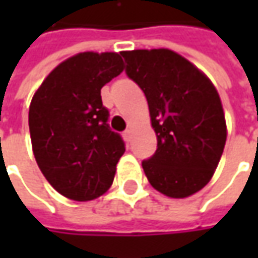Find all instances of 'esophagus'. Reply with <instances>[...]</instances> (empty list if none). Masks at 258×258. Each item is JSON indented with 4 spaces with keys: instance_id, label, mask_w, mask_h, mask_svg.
I'll use <instances>...</instances> for the list:
<instances>
[{
    "instance_id": "esophagus-1",
    "label": "esophagus",
    "mask_w": 258,
    "mask_h": 258,
    "mask_svg": "<svg viewBox=\"0 0 258 258\" xmlns=\"http://www.w3.org/2000/svg\"><path fill=\"white\" fill-rule=\"evenodd\" d=\"M123 138L126 141H131L132 139V131L131 129H127V131H124L123 132Z\"/></svg>"
}]
</instances>
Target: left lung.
<instances>
[{"mask_svg": "<svg viewBox=\"0 0 258 258\" xmlns=\"http://www.w3.org/2000/svg\"><path fill=\"white\" fill-rule=\"evenodd\" d=\"M126 75L146 96L158 148L142 161L156 191L185 198L203 189L223 155L227 126L211 80L168 48L120 53Z\"/></svg>", "mask_w": 258, "mask_h": 258, "instance_id": "1", "label": "left lung"}]
</instances>
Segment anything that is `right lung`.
<instances>
[{
  "label": "right lung",
  "mask_w": 258,
  "mask_h": 258,
  "mask_svg": "<svg viewBox=\"0 0 258 258\" xmlns=\"http://www.w3.org/2000/svg\"><path fill=\"white\" fill-rule=\"evenodd\" d=\"M122 72L117 53H80L57 66L31 100L28 126L35 161L66 198L90 201L113 182L124 142L107 123L100 90Z\"/></svg>",
  "instance_id": "right-lung-1"
}]
</instances>
